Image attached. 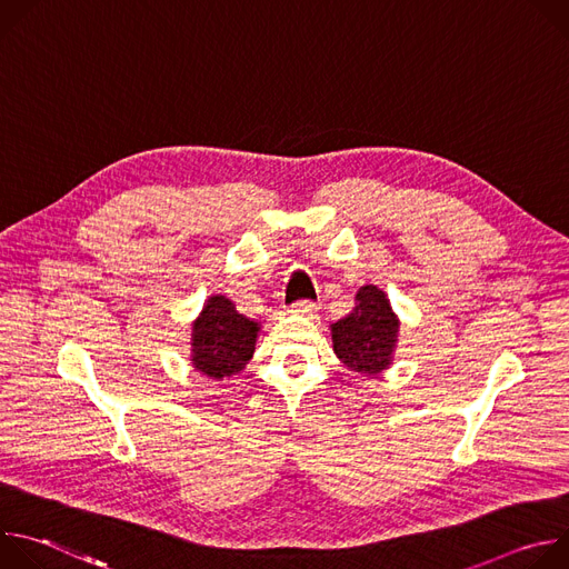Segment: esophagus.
Segmentation results:
<instances>
[{"mask_svg": "<svg viewBox=\"0 0 569 569\" xmlns=\"http://www.w3.org/2000/svg\"><path fill=\"white\" fill-rule=\"evenodd\" d=\"M317 308H319V306H317L315 301L303 299V301H297V303L292 306V312H297V315H315Z\"/></svg>", "mask_w": 569, "mask_h": 569, "instance_id": "obj_1", "label": "esophagus"}]
</instances>
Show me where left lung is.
Masks as SVG:
<instances>
[{
	"label": "left lung",
	"mask_w": 569,
	"mask_h": 569,
	"mask_svg": "<svg viewBox=\"0 0 569 569\" xmlns=\"http://www.w3.org/2000/svg\"><path fill=\"white\" fill-rule=\"evenodd\" d=\"M400 321L391 310L387 295L369 283L356 295V308L331 323L336 356L365 376H378L389 369L398 342Z\"/></svg>",
	"instance_id": "1"
}]
</instances>
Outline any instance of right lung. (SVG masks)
<instances>
[{
	"mask_svg": "<svg viewBox=\"0 0 569 569\" xmlns=\"http://www.w3.org/2000/svg\"><path fill=\"white\" fill-rule=\"evenodd\" d=\"M259 321L240 315L224 295H211L191 329V365L207 378L240 373L252 360Z\"/></svg>",
	"mask_w": 569,
	"mask_h": 569,
	"instance_id": "add662e5",
	"label": "right lung"
}]
</instances>
